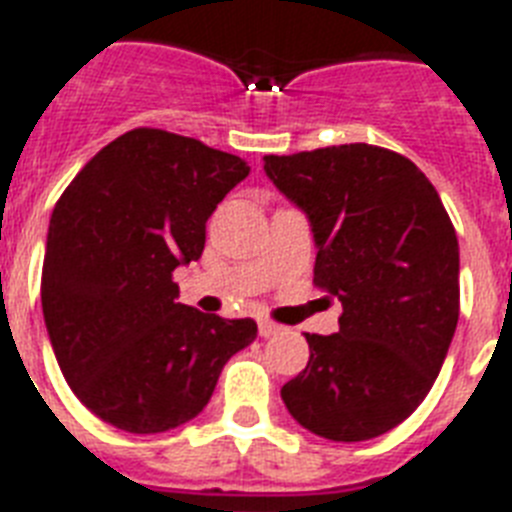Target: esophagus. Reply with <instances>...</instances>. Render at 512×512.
<instances>
[{"label": "esophagus", "instance_id": "1", "mask_svg": "<svg viewBox=\"0 0 512 512\" xmlns=\"http://www.w3.org/2000/svg\"><path fill=\"white\" fill-rule=\"evenodd\" d=\"M260 336H265V339H268V336H276L278 331H281V326H276V323L273 321H260Z\"/></svg>", "mask_w": 512, "mask_h": 512}]
</instances>
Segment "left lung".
<instances>
[{"label": "left lung", "instance_id": "8db88e82", "mask_svg": "<svg viewBox=\"0 0 512 512\" xmlns=\"http://www.w3.org/2000/svg\"><path fill=\"white\" fill-rule=\"evenodd\" d=\"M263 160L310 220L315 286L342 302L339 334H305L310 360L281 400L331 442L386 434L429 394L458 326L450 215L415 162L392 149L342 144Z\"/></svg>", "mask_w": 512, "mask_h": 512}]
</instances>
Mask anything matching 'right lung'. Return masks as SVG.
Listing matches in <instances>:
<instances>
[{
	"label": "right lung",
	"mask_w": 512,
	"mask_h": 512,
	"mask_svg": "<svg viewBox=\"0 0 512 512\" xmlns=\"http://www.w3.org/2000/svg\"><path fill=\"white\" fill-rule=\"evenodd\" d=\"M249 176L242 157L160 128H134L81 168L54 205L41 310L60 371L91 413L160 434L197 418L223 365L255 342L178 302L173 270L202 257L205 223Z\"/></svg>",
	"instance_id": "obj_1"
}]
</instances>
